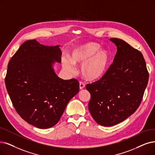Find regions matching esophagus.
Wrapping results in <instances>:
<instances>
[{
  "label": "esophagus",
  "mask_w": 155,
  "mask_h": 155,
  "mask_svg": "<svg viewBox=\"0 0 155 155\" xmlns=\"http://www.w3.org/2000/svg\"><path fill=\"white\" fill-rule=\"evenodd\" d=\"M84 87H85V84L82 82H80L79 83V89L83 90L84 88Z\"/></svg>",
  "instance_id": "34e87169"
}]
</instances>
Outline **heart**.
I'll list each match as a JSON object with an SVG mask.
<instances>
[{
    "label": "heart",
    "instance_id": "heart-1",
    "mask_svg": "<svg viewBox=\"0 0 155 155\" xmlns=\"http://www.w3.org/2000/svg\"><path fill=\"white\" fill-rule=\"evenodd\" d=\"M95 42H87L78 45L70 58H62V65L70 72H74V65L81 64L80 72L89 81H96L106 74L109 62V54Z\"/></svg>",
    "mask_w": 155,
    "mask_h": 155
}]
</instances>
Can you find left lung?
<instances>
[{
    "label": "left lung",
    "mask_w": 155,
    "mask_h": 155,
    "mask_svg": "<svg viewBox=\"0 0 155 155\" xmlns=\"http://www.w3.org/2000/svg\"><path fill=\"white\" fill-rule=\"evenodd\" d=\"M109 40L117 48L113 63L101 79L86 86L91 95L90 113L104 127L118 124L135 112L149 79L140 52L121 39Z\"/></svg>",
    "instance_id": "8db88e82"
}]
</instances>
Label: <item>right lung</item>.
I'll use <instances>...</instances> for the list:
<instances>
[{"label": "right lung", "mask_w": 155, "mask_h": 155, "mask_svg": "<svg viewBox=\"0 0 155 155\" xmlns=\"http://www.w3.org/2000/svg\"><path fill=\"white\" fill-rule=\"evenodd\" d=\"M60 45L48 46L35 39L25 42L10 60L6 89L16 112L39 128L55 125L68 102L79 92L75 79L64 80L54 70L61 62Z\"/></svg>", "instance_id": "obj_1"}]
</instances>
